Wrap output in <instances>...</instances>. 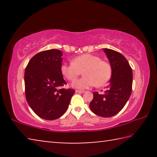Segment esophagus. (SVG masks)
I'll list each match as a JSON object with an SVG mask.
<instances>
[{"label":"esophagus","mask_w":157,"mask_h":157,"mask_svg":"<svg viewBox=\"0 0 157 157\" xmlns=\"http://www.w3.org/2000/svg\"><path fill=\"white\" fill-rule=\"evenodd\" d=\"M75 92L76 93H79V94H82V93H84V91H81V90H75Z\"/></svg>","instance_id":"34e87169"}]
</instances>
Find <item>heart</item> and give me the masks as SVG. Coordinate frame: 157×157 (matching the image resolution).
Segmentation results:
<instances>
[{"label":"heart","mask_w":157,"mask_h":157,"mask_svg":"<svg viewBox=\"0 0 157 157\" xmlns=\"http://www.w3.org/2000/svg\"><path fill=\"white\" fill-rule=\"evenodd\" d=\"M61 73L69 81H74L83 71L84 77L73 83L77 89H84L96 85L105 86L111 77L109 63L101 60L100 57L92 54H84L74 58L73 63L61 65Z\"/></svg>","instance_id":"b5f03b06"}]
</instances>
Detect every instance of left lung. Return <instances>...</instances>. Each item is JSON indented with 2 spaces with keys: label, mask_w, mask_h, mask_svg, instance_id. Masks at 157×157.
I'll return each mask as SVG.
<instances>
[{
  "label": "left lung",
  "mask_w": 157,
  "mask_h": 157,
  "mask_svg": "<svg viewBox=\"0 0 157 157\" xmlns=\"http://www.w3.org/2000/svg\"><path fill=\"white\" fill-rule=\"evenodd\" d=\"M111 66V78L105 94L94 92L89 107L96 115L111 117L122 110L132 89V69L126 58L115 50L104 48Z\"/></svg>",
  "instance_id": "1"
}]
</instances>
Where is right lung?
Masks as SVG:
<instances>
[{"instance_id":"add662e5","label":"right lung","mask_w":157,"mask_h":157,"mask_svg":"<svg viewBox=\"0 0 157 157\" xmlns=\"http://www.w3.org/2000/svg\"><path fill=\"white\" fill-rule=\"evenodd\" d=\"M62 52L51 49L37 53L25 68L26 100L37 116L55 120L64 113L75 90L61 89L66 84L61 73Z\"/></svg>"}]
</instances>
